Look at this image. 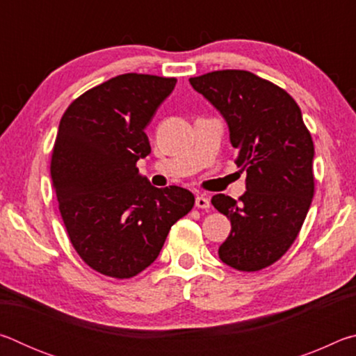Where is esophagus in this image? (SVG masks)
<instances>
[{
    "label": "esophagus",
    "instance_id": "esophagus-1",
    "mask_svg": "<svg viewBox=\"0 0 356 356\" xmlns=\"http://www.w3.org/2000/svg\"><path fill=\"white\" fill-rule=\"evenodd\" d=\"M195 204H196V207L197 209H210V201L207 200V197L206 196H197L196 197V201H195Z\"/></svg>",
    "mask_w": 356,
    "mask_h": 356
}]
</instances>
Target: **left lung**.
I'll return each mask as SVG.
<instances>
[{
	"instance_id": "obj_1",
	"label": "left lung",
	"mask_w": 356,
	"mask_h": 356,
	"mask_svg": "<svg viewBox=\"0 0 356 356\" xmlns=\"http://www.w3.org/2000/svg\"><path fill=\"white\" fill-rule=\"evenodd\" d=\"M226 119L237 166L246 171L238 201L212 197L231 221L220 259L240 272H259L286 254L314 196V143L300 106L284 89L248 70H215L190 78Z\"/></svg>"
}]
</instances>
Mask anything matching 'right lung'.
<instances>
[{
    "label": "right lung",
    "mask_w": 356,
    "mask_h": 356,
    "mask_svg": "<svg viewBox=\"0 0 356 356\" xmlns=\"http://www.w3.org/2000/svg\"><path fill=\"white\" fill-rule=\"evenodd\" d=\"M176 83L118 75L76 97L59 122L50 163L59 212L78 256L100 275L141 273L195 206L191 191L155 188L136 168L150 154L144 129Z\"/></svg>",
    "instance_id": "1"
}]
</instances>
